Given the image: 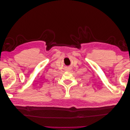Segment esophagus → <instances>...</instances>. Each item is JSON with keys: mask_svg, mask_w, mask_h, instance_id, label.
<instances>
[{"mask_svg": "<svg viewBox=\"0 0 130 130\" xmlns=\"http://www.w3.org/2000/svg\"><path fill=\"white\" fill-rule=\"evenodd\" d=\"M70 70H71V69H68V71H70Z\"/></svg>", "mask_w": 130, "mask_h": 130, "instance_id": "34e87169", "label": "esophagus"}]
</instances>
